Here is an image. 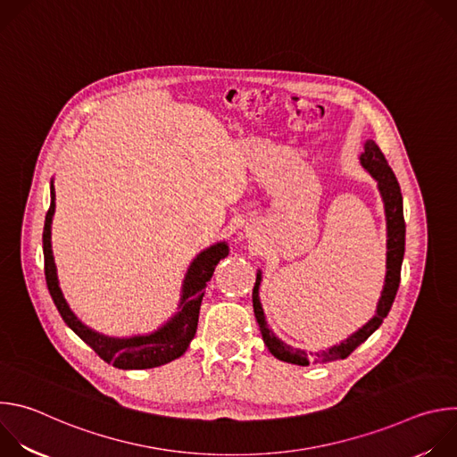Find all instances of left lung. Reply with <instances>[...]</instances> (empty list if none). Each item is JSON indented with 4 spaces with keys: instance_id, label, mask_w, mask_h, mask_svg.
I'll return each instance as SVG.
<instances>
[{
    "instance_id": "left-lung-1",
    "label": "left lung",
    "mask_w": 457,
    "mask_h": 457,
    "mask_svg": "<svg viewBox=\"0 0 457 457\" xmlns=\"http://www.w3.org/2000/svg\"><path fill=\"white\" fill-rule=\"evenodd\" d=\"M361 166L372 175V179L378 182V189L383 199L385 206V219H386V273H385V284L383 291L376 307V314L358 329L354 335H351L347 340L340 342L338 345H333L325 351L318 353H307L303 349L291 347L284 344L280 338L275 337V333L270 329V325L264 316L262 303L258 298L260 282H262V273H256V282L253 287V311L254 318L258 321L260 335L264 338L266 347L270 353L287 363L307 367L309 363H331L337 360L347 358L356 347H360L378 328L381 325L383 318L388 314L393 302L396 298L398 287H400V277H402V262L405 254V219H403V197L402 189L396 180L395 171L390 170L385 155L378 148L374 141H365L363 154L360 155Z\"/></svg>"
}]
</instances>
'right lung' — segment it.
I'll list each match as a JSON object with an SVG mask.
<instances>
[{"label":"right lung","instance_id":"add662e5","mask_svg":"<svg viewBox=\"0 0 457 457\" xmlns=\"http://www.w3.org/2000/svg\"><path fill=\"white\" fill-rule=\"evenodd\" d=\"M55 212V191L54 180L50 184V208L45 217L43 228V254H45V278L50 291V296L64 320V323L87 344L90 345L99 358L106 363H112L117 369H154L164 363H170L180 358L189 342L197 333L201 302L206 291L208 282L213 277V271L222 258L228 256L229 247L226 242H217L193 258L187 268V273L182 282V295L179 302V311L152 335L132 337V338H112L104 337L88 325H85L71 309L69 302L64 300L62 291L57 280V270L52 253V217Z\"/></svg>","mask_w":457,"mask_h":457}]
</instances>
